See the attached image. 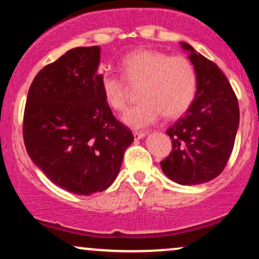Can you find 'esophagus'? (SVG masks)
Instances as JSON below:
<instances>
[{
    "instance_id": "34e87169",
    "label": "esophagus",
    "mask_w": 259,
    "mask_h": 259,
    "mask_svg": "<svg viewBox=\"0 0 259 259\" xmlns=\"http://www.w3.org/2000/svg\"><path fill=\"white\" fill-rule=\"evenodd\" d=\"M145 136H146V133L145 132H134V139L135 140H140L145 138Z\"/></svg>"
}]
</instances>
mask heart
<instances>
[{"label":"heart","mask_w":259,"mask_h":259,"mask_svg":"<svg viewBox=\"0 0 259 259\" xmlns=\"http://www.w3.org/2000/svg\"><path fill=\"white\" fill-rule=\"evenodd\" d=\"M122 76L112 72L100 75V90L106 103L117 112L125 111L129 86H140L142 101L123 117L126 125L141 129L160 115L168 119L180 117L190 108L197 92V74L194 64L184 56H169L156 50H136L121 61Z\"/></svg>","instance_id":"1"}]
</instances>
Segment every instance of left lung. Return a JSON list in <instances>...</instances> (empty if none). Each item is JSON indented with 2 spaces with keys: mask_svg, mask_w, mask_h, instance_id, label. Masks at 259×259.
<instances>
[{
  "mask_svg": "<svg viewBox=\"0 0 259 259\" xmlns=\"http://www.w3.org/2000/svg\"><path fill=\"white\" fill-rule=\"evenodd\" d=\"M197 74V92L184 117L167 130L170 153L160 162L169 179L197 185L214 179L227 165L240 120L236 95L227 76L212 61L181 42Z\"/></svg>",
  "mask_w": 259,
  "mask_h": 259,
  "instance_id": "1",
  "label": "left lung"
}]
</instances>
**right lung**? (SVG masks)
<instances>
[{
	"label": "right lung",
	"instance_id": "obj_1",
	"mask_svg": "<svg viewBox=\"0 0 259 259\" xmlns=\"http://www.w3.org/2000/svg\"><path fill=\"white\" fill-rule=\"evenodd\" d=\"M99 46L76 47L32 80L23 138L26 152L53 184L89 196L117 178L134 141L100 90Z\"/></svg>",
	"mask_w": 259,
	"mask_h": 259
}]
</instances>
